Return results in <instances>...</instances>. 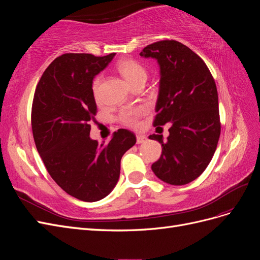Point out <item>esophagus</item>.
Segmentation results:
<instances>
[{
	"label": "esophagus",
	"instance_id": "obj_1",
	"mask_svg": "<svg viewBox=\"0 0 260 260\" xmlns=\"http://www.w3.org/2000/svg\"><path fill=\"white\" fill-rule=\"evenodd\" d=\"M147 141V138L145 136H142V135H138L137 136V143L138 144H142V143H145Z\"/></svg>",
	"mask_w": 260,
	"mask_h": 260
}]
</instances>
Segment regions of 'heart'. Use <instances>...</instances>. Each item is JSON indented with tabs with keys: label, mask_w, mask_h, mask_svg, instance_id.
Listing matches in <instances>:
<instances>
[{
	"label": "heart",
	"mask_w": 260,
	"mask_h": 260,
	"mask_svg": "<svg viewBox=\"0 0 260 260\" xmlns=\"http://www.w3.org/2000/svg\"><path fill=\"white\" fill-rule=\"evenodd\" d=\"M118 72L124 78L131 86H135L140 82H144L147 72L146 69L132 58H123L117 64ZM100 84H101V76L94 77L92 80V93L93 96L98 102L101 101L100 95ZM146 113L145 107H135V108H124L118 115V120L123 125H127L129 128H136L139 124L140 118Z\"/></svg>",
	"instance_id": "1"
}]
</instances>
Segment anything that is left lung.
Masks as SVG:
<instances>
[{
	"instance_id": "8db88e82",
	"label": "left lung",
	"mask_w": 260,
	"mask_h": 260,
	"mask_svg": "<svg viewBox=\"0 0 260 260\" xmlns=\"http://www.w3.org/2000/svg\"><path fill=\"white\" fill-rule=\"evenodd\" d=\"M140 55L156 58L160 67L154 127L171 122L167 141L162 135L148 137L162 147L152 170L166 183H190L207 168L220 137L215 80L205 61L176 40L149 44Z\"/></svg>"
}]
</instances>
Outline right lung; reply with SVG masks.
Wrapping results in <instances>:
<instances>
[{"label":"right lung","instance_id":"right-lung-1","mask_svg":"<svg viewBox=\"0 0 260 260\" xmlns=\"http://www.w3.org/2000/svg\"><path fill=\"white\" fill-rule=\"evenodd\" d=\"M114 56L66 53L56 57L38 82L31 108L35 143L46 170L66 193L83 202L112 192L121 157L137 142L125 129L107 143L90 138V122L98 113L92 80Z\"/></svg>","mask_w":260,"mask_h":260}]
</instances>
